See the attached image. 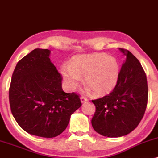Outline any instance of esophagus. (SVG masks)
Segmentation results:
<instances>
[{
    "mask_svg": "<svg viewBox=\"0 0 158 158\" xmlns=\"http://www.w3.org/2000/svg\"><path fill=\"white\" fill-rule=\"evenodd\" d=\"M81 102H82V103H84V102H87L88 99L86 98H85V97H84V96H81Z\"/></svg>",
    "mask_w": 158,
    "mask_h": 158,
    "instance_id": "esophagus-1",
    "label": "esophagus"
}]
</instances>
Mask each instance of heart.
<instances>
[{
  "instance_id": "heart-1",
  "label": "heart",
  "mask_w": 158,
  "mask_h": 158,
  "mask_svg": "<svg viewBox=\"0 0 158 158\" xmlns=\"http://www.w3.org/2000/svg\"><path fill=\"white\" fill-rule=\"evenodd\" d=\"M118 63L112 56L105 54H79L69 64L61 67V73L70 89H75L84 76V83L96 95L110 92L118 77Z\"/></svg>"
}]
</instances>
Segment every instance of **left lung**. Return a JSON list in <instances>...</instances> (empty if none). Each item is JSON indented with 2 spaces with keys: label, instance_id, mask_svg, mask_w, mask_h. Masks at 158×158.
<instances>
[{
  "label": "left lung",
  "instance_id": "left-lung-1",
  "mask_svg": "<svg viewBox=\"0 0 158 158\" xmlns=\"http://www.w3.org/2000/svg\"><path fill=\"white\" fill-rule=\"evenodd\" d=\"M119 51L126 58L116 86L108 95L92 101L96 107L92 125L107 137H119L134 131L144 116L148 102L146 75L140 63L129 51Z\"/></svg>",
  "mask_w": 158,
  "mask_h": 158
}]
</instances>
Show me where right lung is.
<instances>
[{
	"label": "right lung",
	"mask_w": 158,
	"mask_h": 158,
	"mask_svg": "<svg viewBox=\"0 0 158 158\" xmlns=\"http://www.w3.org/2000/svg\"><path fill=\"white\" fill-rule=\"evenodd\" d=\"M50 54L48 49L36 48L19 60L9 90L10 109L19 126L45 138L64 131L71 115L81 106L79 95L62 89L61 74Z\"/></svg>",
	"instance_id": "add662e5"
}]
</instances>
